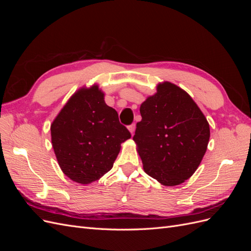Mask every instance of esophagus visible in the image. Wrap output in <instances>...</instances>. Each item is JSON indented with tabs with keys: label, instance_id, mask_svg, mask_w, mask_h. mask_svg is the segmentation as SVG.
Wrapping results in <instances>:
<instances>
[{
	"label": "esophagus",
	"instance_id": "esophagus-1",
	"mask_svg": "<svg viewBox=\"0 0 251 251\" xmlns=\"http://www.w3.org/2000/svg\"><path fill=\"white\" fill-rule=\"evenodd\" d=\"M127 128H128V131L131 132V134L133 135L134 134V132H135V128H136V125L135 124H132V125H130L127 126Z\"/></svg>",
	"mask_w": 251,
	"mask_h": 251
}]
</instances>
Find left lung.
Segmentation results:
<instances>
[{
	"mask_svg": "<svg viewBox=\"0 0 251 251\" xmlns=\"http://www.w3.org/2000/svg\"><path fill=\"white\" fill-rule=\"evenodd\" d=\"M140 114L133 140L144 172L165 186L183 183L206 151V118L184 90L169 81L159 83L157 93L141 103Z\"/></svg>",
	"mask_w": 251,
	"mask_h": 251,
	"instance_id": "obj_1",
	"label": "left lung"
}]
</instances>
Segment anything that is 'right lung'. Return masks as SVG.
Wrapping results in <instances>:
<instances>
[{"label": "right lung", "instance_id": "1", "mask_svg": "<svg viewBox=\"0 0 251 251\" xmlns=\"http://www.w3.org/2000/svg\"><path fill=\"white\" fill-rule=\"evenodd\" d=\"M97 85L74 93L51 125L52 147L67 177L89 184L108 173L131 133Z\"/></svg>", "mask_w": 251, "mask_h": 251}]
</instances>
